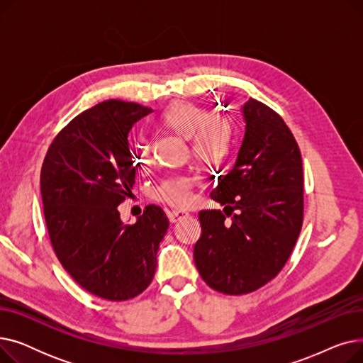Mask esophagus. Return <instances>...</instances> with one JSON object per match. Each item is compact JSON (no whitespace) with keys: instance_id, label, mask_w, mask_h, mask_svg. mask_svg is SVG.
<instances>
[{"instance_id":"34e87169","label":"esophagus","mask_w":363,"mask_h":363,"mask_svg":"<svg viewBox=\"0 0 363 363\" xmlns=\"http://www.w3.org/2000/svg\"><path fill=\"white\" fill-rule=\"evenodd\" d=\"M189 213L188 212H182V211H167V218L172 223H175L184 218H186Z\"/></svg>"}]
</instances>
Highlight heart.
I'll use <instances>...</instances> for the list:
<instances>
[{
	"label": "heart",
	"mask_w": 363,
	"mask_h": 363,
	"mask_svg": "<svg viewBox=\"0 0 363 363\" xmlns=\"http://www.w3.org/2000/svg\"><path fill=\"white\" fill-rule=\"evenodd\" d=\"M157 125L184 140H191L194 157L207 166H219L228 156L233 144L234 125L230 116L194 104L191 101H174L163 108ZM150 143L138 138L133 145V156L138 166H145L150 160ZM193 177H172L164 179L152 196L157 201L169 206L184 207L191 201Z\"/></svg>",
	"instance_id": "1"
}]
</instances>
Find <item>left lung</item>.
Instances as JSON below:
<instances>
[{"instance_id": "1", "label": "left lung", "mask_w": 363, "mask_h": 363, "mask_svg": "<svg viewBox=\"0 0 363 363\" xmlns=\"http://www.w3.org/2000/svg\"><path fill=\"white\" fill-rule=\"evenodd\" d=\"M242 116L235 166L211 193L223 212L199 213L201 237L194 245L203 281L230 296L249 294L274 279L303 225V164L290 128L255 99L242 106Z\"/></svg>"}]
</instances>
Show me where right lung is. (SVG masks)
I'll use <instances>...</instances> for the list:
<instances>
[{
  "mask_svg": "<svg viewBox=\"0 0 363 363\" xmlns=\"http://www.w3.org/2000/svg\"><path fill=\"white\" fill-rule=\"evenodd\" d=\"M148 113L121 100L82 111L57 133L41 169L54 253L82 289L104 300H129L148 287L169 228L159 206H147L133 225L118 211L135 184L128 133Z\"/></svg>",
  "mask_w": 363,
  "mask_h": 363,
  "instance_id": "right-lung-1",
  "label": "right lung"
}]
</instances>
